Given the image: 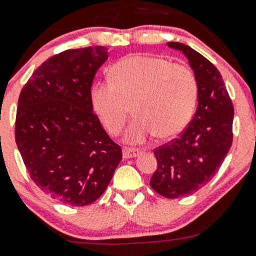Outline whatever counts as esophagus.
Wrapping results in <instances>:
<instances>
[{
    "label": "esophagus",
    "mask_w": 256,
    "mask_h": 256,
    "mask_svg": "<svg viewBox=\"0 0 256 256\" xmlns=\"http://www.w3.org/2000/svg\"><path fill=\"white\" fill-rule=\"evenodd\" d=\"M124 158H132L136 157L138 154H141V151L138 148H131V147H124L122 150Z\"/></svg>",
    "instance_id": "1"
}]
</instances>
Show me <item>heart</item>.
Listing matches in <instances>:
<instances>
[{
    "mask_svg": "<svg viewBox=\"0 0 256 256\" xmlns=\"http://www.w3.org/2000/svg\"><path fill=\"white\" fill-rule=\"evenodd\" d=\"M92 109L112 135L122 131L131 114L136 118L126 131L130 144L157 135L167 140L182 132L198 100V82L188 66L162 56L134 54L115 63L110 82L92 88Z\"/></svg>",
    "mask_w": 256,
    "mask_h": 256,
    "instance_id": "heart-1",
    "label": "heart"
}]
</instances>
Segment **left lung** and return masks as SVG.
<instances>
[{
  "instance_id": "obj_1",
  "label": "left lung",
  "mask_w": 256,
  "mask_h": 256,
  "mask_svg": "<svg viewBox=\"0 0 256 256\" xmlns=\"http://www.w3.org/2000/svg\"><path fill=\"white\" fill-rule=\"evenodd\" d=\"M182 52L198 82V106L180 138L154 151L157 170L150 186L166 198L192 194L218 172L233 142L234 108L218 69L188 46L167 43Z\"/></svg>"
}]
</instances>
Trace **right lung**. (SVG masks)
<instances>
[{"mask_svg":"<svg viewBox=\"0 0 256 256\" xmlns=\"http://www.w3.org/2000/svg\"><path fill=\"white\" fill-rule=\"evenodd\" d=\"M108 56L102 46L56 54L36 69L18 98L14 136L28 174L46 194L73 207L95 202L122 158L90 96Z\"/></svg>","mask_w":256,"mask_h":256,"instance_id":"1","label":"right lung"}]
</instances>
